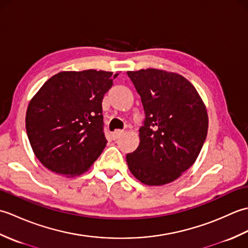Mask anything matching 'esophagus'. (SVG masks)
Instances as JSON below:
<instances>
[{"mask_svg": "<svg viewBox=\"0 0 248 248\" xmlns=\"http://www.w3.org/2000/svg\"><path fill=\"white\" fill-rule=\"evenodd\" d=\"M124 131H121V130H116L115 132H113V134H112V136H113V139L114 140H117V139H119L120 136H123L124 135Z\"/></svg>", "mask_w": 248, "mask_h": 248, "instance_id": "obj_1", "label": "esophagus"}]
</instances>
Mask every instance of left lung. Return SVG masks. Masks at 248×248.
<instances>
[{
	"label": "left lung",
	"mask_w": 248,
	"mask_h": 248,
	"mask_svg": "<svg viewBox=\"0 0 248 248\" xmlns=\"http://www.w3.org/2000/svg\"><path fill=\"white\" fill-rule=\"evenodd\" d=\"M146 118L140 145L125 156L130 171L146 186H164L191 167L207 138L209 118L196 88L176 72L128 71Z\"/></svg>",
	"instance_id": "1"
}]
</instances>
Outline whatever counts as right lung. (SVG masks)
I'll return each instance as SVG.
<instances>
[{"label": "right lung", "instance_id": "add662e5", "mask_svg": "<svg viewBox=\"0 0 248 248\" xmlns=\"http://www.w3.org/2000/svg\"><path fill=\"white\" fill-rule=\"evenodd\" d=\"M118 73L62 71L31 99L25 128L37 159L66 177L87 171L108 140L103 133L102 99Z\"/></svg>", "mask_w": 248, "mask_h": 248}]
</instances>
